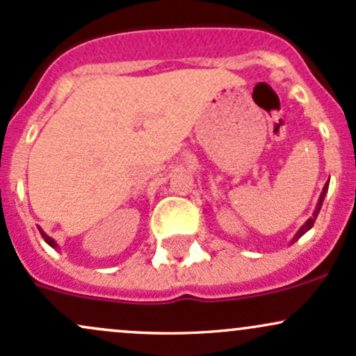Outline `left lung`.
<instances>
[{"mask_svg": "<svg viewBox=\"0 0 356 356\" xmlns=\"http://www.w3.org/2000/svg\"><path fill=\"white\" fill-rule=\"evenodd\" d=\"M326 191H328V183H326V185H325V188H323V191H321V197H319V200H318V205H316V209H314V213H313V217H311V218H307V220H306V223H305V225H302V227H301V229H299V230H298V234H296V235H294V237H293V242H291V243H294V242H296L299 237H302V235H305V234H306V232H307V230H309V229H311V227H313V225H314V220H316V217H318L319 210H321V205H323V200H325V195H326Z\"/></svg>", "mask_w": 356, "mask_h": 356, "instance_id": "8db88e82", "label": "left lung"}]
</instances>
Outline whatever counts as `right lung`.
<instances>
[{"instance_id":"add662e5","label":"right lung","mask_w":356,"mask_h":356,"mask_svg":"<svg viewBox=\"0 0 356 356\" xmlns=\"http://www.w3.org/2000/svg\"><path fill=\"white\" fill-rule=\"evenodd\" d=\"M38 230H40V234H42V237H43V238H45V242H47V243H49V245H50V247H54V249H57V247H58V245H57V242H55V241H54V238H51V237H49V235H47V234H45V232H43L42 229H38Z\"/></svg>"}]
</instances>
